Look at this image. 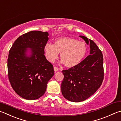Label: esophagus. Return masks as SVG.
<instances>
[{
	"instance_id": "34e87169",
	"label": "esophagus",
	"mask_w": 121,
	"mask_h": 121,
	"mask_svg": "<svg viewBox=\"0 0 121 121\" xmlns=\"http://www.w3.org/2000/svg\"><path fill=\"white\" fill-rule=\"evenodd\" d=\"M54 71H55V72H57V70H58V68L57 67H56V66H54Z\"/></svg>"
}]
</instances>
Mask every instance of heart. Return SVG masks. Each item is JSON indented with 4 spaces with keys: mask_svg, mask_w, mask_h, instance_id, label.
I'll use <instances>...</instances> for the list:
<instances>
[{
    "mask_svg": "<svg viewBox=\"0 0 121 121\" xmlns=\"http://www.w3.org/2000/svg\"><path fill=\"white\" fill-rule=\"evenodd\" d=\"M87 47L84 42L70 37H60L54 44L47 43L44 47L45 56L48 60L54 62L59 53L61 62L66 67H73L79 64L85 56Z\"/></svg>",
    "mask_w": 121,
    "mask_h": 121,
    "instance_id": "heart-1",
    "label": "heart"
}]
</instances>
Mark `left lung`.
<instances>
[{
	"label": "left lung",
	"instance_id": "1",
	"mask_svg": "<svg viewBox=\"0 0 121 121\" xmlns=\"http://www.w3.org/2000/svg\"><path fill=\"white\" fill-rule=\"evenodd\" d=\"M79 37L90 46V54L76 65L62 70L64 79L61 93L66 99L79 102L88 99L96 92L104 79L103 56L93 40L84 36Z\"/></svg>",
	"mask_w": 121,
	"mask_h": 121
}]
</instances>
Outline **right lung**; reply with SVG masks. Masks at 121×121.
Segmentation results:
<instances>
[{
	"label": "right lung",
	"mask_w": 121,
	"mask_h": 121,
	"mask_svg": "<svg viewBox=\"0 0 121 121\" xmlns=\"http://www.w3.org/2000/svg\"><path fill=\"white\" fill-rule=\"evenodd\" d=\"M48 36L47 31L25 33L15 40L9 52V80L15 92L23 99L34 100L42 96L54 75L53 65L44 55ZM27 48L31 49L29 56Z\"/></svg>",
	"instance_id": "right-lung-1"
}]
</instances>
